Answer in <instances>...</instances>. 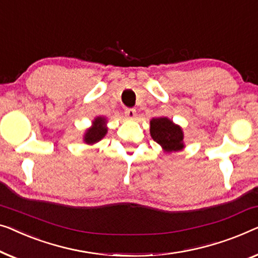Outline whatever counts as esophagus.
<instances>
[{"label": "esophagus", "mask_w": 258, "mask_h": 258, "mask_svg": "<svg viewBox=\"0 0 258 258\" xmlns=\"http://www.w3.org/2000/svg\"><path fill=\"white\" fill-rule=\"evenodd\" d=\"M125 116L130 118V120H133V118H135V116H136V110L134 109V108H126Z\"/></svg>", "instance_id": "obj_1"}]
</instances>
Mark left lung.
Here are the masks:
<instances>
[{
  "label": "left lung",
  "mask_w": 258,
  "mask_h": 258,
  "mask_svg": "<svg viewBox=\"0 0 258 258\" xmlns=\"http://www.w3.org/2000/svg\"><path fill=\"white\" fill-rule=\"evenodd\" d=\"M150 134L164 151L173 152L184 148L182 129L167 117L152 118L150 121Z\"/></svg>",
  "instance_id": "1"
}]
</instances>
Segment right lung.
Returning <instances> with one entry per match:
<instances>
[{
  "mask_svg": "<svg viewBox=\"0 0 258 258\" xmlns=\"http://www.w3.org/2000/svg\"><path fill=\"white\" fill-rule=\"evenodd\" d=\"M106 118L104 117H96L94 121H93V125L91 128L86 130V134L84 136L85 143L87 144H94L98 143L99 141H101L107 134V126H106Z\"/></svg>",
  "mask_w": 258,
  "mask_h": 258,
  "instance_id": "1",
  "label": "right lung"
}]
</instances>
